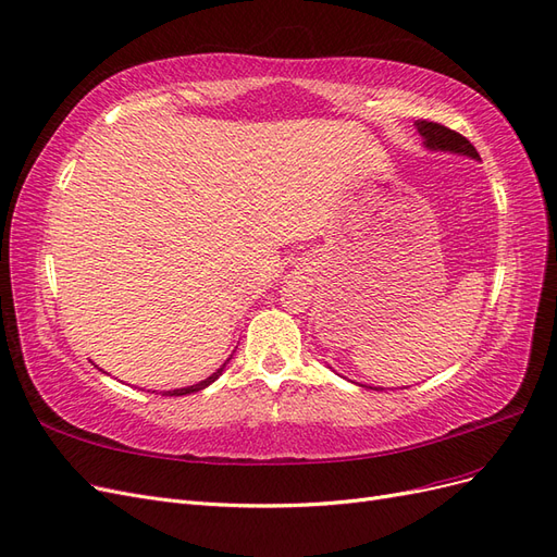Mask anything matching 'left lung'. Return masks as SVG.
Instances as JSON below:
<instances>
[{"instance_id":"1","label":"left lung","mask_w":557,"mask_h":557,"mask_svg":"<svg viewBox=\"0 0 557 557\" xmlns=\"http://www.w3.org/2000/svg\"><path fill=\"white\" fill-rule=\"evenodd\" d=\"M416 129L420 134V139H423V146L428 150H432V153H453V156H462V158H469V160H476L481 162L476 148L471 146L462 134L453 132L444 125H436V123H428V121H418L416 123ZM367 387V385H364ZM379 391H383V387H379Z\"/></svg>"}]
</instances>
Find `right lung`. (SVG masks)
<instances>
[{
  "label": "right lung",
  "mask_w": 557,
  "mask_h": 557,
  "mask_svg": "<svg viewBox=\"0 0 557 557\" xmlns=\"http://www.w3.org/2000/svg\"><path fill=\"white\" fill-rule=\"evenodd\" d=\"M230 360H232V356H230V358H227V360H225L221 367H218L211 376H207L205 381L193 383V385H185V387H176V391H164L162 395H176V397H178V395H190V393H199V391H205V387H209L213 381H218V376H221V374L225 372V367H227V362H230ZM153 393H156V391H153Z\"/></svg>",
  "instance_id": "right-lung-1"
}]
</instances>
